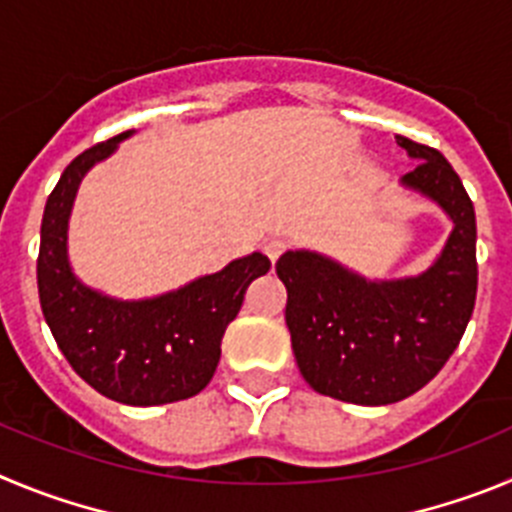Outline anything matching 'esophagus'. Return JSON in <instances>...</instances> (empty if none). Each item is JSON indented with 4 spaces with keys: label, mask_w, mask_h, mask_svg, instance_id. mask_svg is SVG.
Here are the masks:
<instances>
[{
    "label": "esophagus",
    "mask_w": 512,
    "mask_h": 512,
    "mask_svg": "<svg viewBox=\"0 0 512 512\" xmlns=\"http://www.w3.org/2000/svg\"><path fill=\"white\" fill-rule=\"evenodd\" d=\"M262 250H265V255L270 257V262H275L280 255H283L285 250H288V242H285L283 237H270L265 242V247H262Z\"/></svg>",
    "instance_id": "34e87169"
}]
</instances>
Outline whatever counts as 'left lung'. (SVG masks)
I'll return each mask as SVG.
<instances>
[{
	"mask_svg": "<svg viewBox=\"0 0 512 512\" xmlns=\"http://www.w3.org/2000/svg\"><path fill=\"white\" fill-rule=\"evenodd\" d=\"M421 163L403 186L434 199L454 222L439 260L418 278L365 280L316 252H285L275 270L288 288L285 324L298 370L316 393L388 405L418 393L462 342L477 298V222L449 160L395 137Z\"/></svg>",
	"mask_w": 512,
	"mask_h": 512,
	"instance_id": "8db88e82",
	"label": "left lung"
}]
</instances>
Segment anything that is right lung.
<instances>
[{
    "label": "right lung",
    "instance_id": "1",
    "mask_svg": "<svg viewBox=\"0 0 512 512\" xmlns=\"http://www.w3.org/2000/svg\"><path fill=\"white\" fill-rule=\"evenodd\" d=\"M112 137L71 160L48 196L40 229L38 290L43 316L68 365L101 395L127 405H163L201 393L222 357V336L250 283L270 270L260 252L150 301H114L71 273L66 229L73 196L94 163L114 153Z\"/></svg>",
    "mask_w": 512,
    "mask_h": 512
}]
</instances>
